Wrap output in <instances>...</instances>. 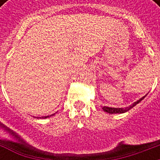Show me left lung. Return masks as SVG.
<instances>
[{"mask_svg": "<svg viewBox=\"0 0 160 160\" xmlns=\"http://www.w3.org/2000/svg\"><path fill=\"white\" fill-rule=\"evenodd\" d=\"M146 95H144L141 99H139V100H137L136 102L133 103L131 105H129V107H125V108H112V107H107V106H103L102 109L105 112H107V113H109V114H123V113H125L128 110H129L130 109H132L133 107L135 106L137 104H139L141 100H143L144 99V97L146 96Z\"/></svg>", "mask_w": 160, "mask_h": 160, "instance_id": "1", "label": "left lung"}]
</instances>
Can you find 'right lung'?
Here are the masks:
<instances>
[{
	"mask_svg": "<svg viewBox=\"0 0 160 160\" xmlns=\"http://www.w3.org/2000/svg\"><path fill=\"white\" fill-rule=\"evenodd\" d=\"M55 114H51V115H47V116H42V117H39V119H46V118H49L50 116H52V115H54Z\"/></svg>",
	"mask_w": 160,
	"mask_h": 160,
	"instance_id": "add662e5",
	"label": "right lung"
}]
</instances>
